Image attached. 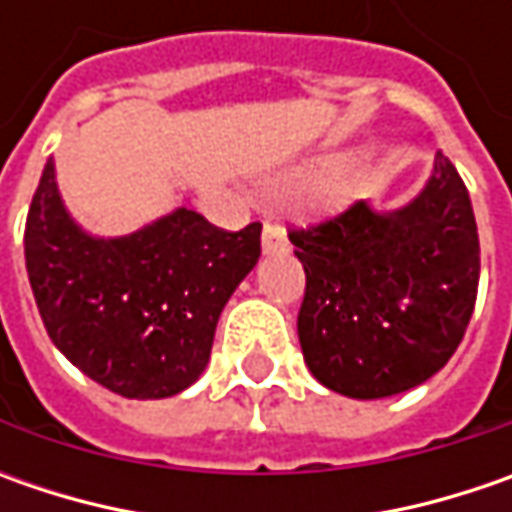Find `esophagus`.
Instances as JSON below:
<instances>
[{"instance_id": "obj_1", "label": "esophagus", "mask_w": 512, "mask_h": 512, "mask_svg": "<svg viewBox=\"0 0 512 512\" xmlns=\"http://www.w3.org/2000/svg\"><path fill=\"white\" fill-rule=\"evenodd\" d=\"M262 247H265V253H282V250H287L285 230L276 225H265V230H262Z\"/></svg>"}]
</instances>
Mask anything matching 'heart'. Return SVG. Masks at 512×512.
<instances>
[{
	"instance_id": "heart-1",
	"label": "heart",
	"mask_w": 512,
	"mask_h": 512,
	"mask_svg": "<svg viewBox=\"0 0 512 512\" xmlns=\"http://www.w3.org/2000/svg\"><path fill=\"white\" fill-rule=\"evenodd\" d=\"M325 182H327V173H310V176H305V185L319 187V185H325Z\"/></svg>"
}]
</instances>
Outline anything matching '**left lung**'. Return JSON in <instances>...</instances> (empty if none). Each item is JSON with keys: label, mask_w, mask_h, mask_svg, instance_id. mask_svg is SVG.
<instances>
[{"label": "left lung", "mask_w": 512, "mask_h": 512, "mask_svg": "<svg viewBox=\"0 0 512 512\" xmlns=\"http://www.w3.org/2000/svg\"><path fill=\"white\" fill-rule=\"evenodd\" d=\"M305 267L299 342L319 382L384 399L439 373L470 325L479 293V233L459 170L436 153L416 202L287 227Z\"/></svg>", "instance_id": "obj_1"}]
</instances>
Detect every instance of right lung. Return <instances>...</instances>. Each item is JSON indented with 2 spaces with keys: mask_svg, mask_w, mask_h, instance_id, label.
<instances>
[{
  "mask_svg": "<svg viewBox=\"0 0 512 512\" xmlns=\"http://www.w3.org/2000/svg\"><path fill=\"white\" fill-rule=\"evenodd\" d=\"M262 253V225H210L176 210L125 239H90L45 165L25 222L30 290L56 344L125 399H165L196 382L219 313Z\"/></svg>",
  "mask_w": 512,
  "mask_h": 512,
  "instance_id": "obj_1",
  "label": "right lung"
}]
</instances>
